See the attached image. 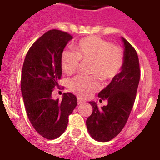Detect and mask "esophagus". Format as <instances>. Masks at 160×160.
<instances>
[{
	"mask_svg": "<svg viewBox=\"0 0 160 160\" xmlns=\"http://www.w3.org/2000/svg\"><path fill=\"white\" fill-rule=\"evenodd\" d=\"M84 102H85V101L80 99V98H78V104H82V103H84Z\"/></svg>",
	"mask_w": 160,
	"mask_h": 160,
	"instance_id": "esophagus-1",
	"label": "esophagus"
}]
</instances>
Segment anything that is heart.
Instances as JSON below:
<instances>
[{
    "mask_svg": "<svg viewBox=\"0 0 160 160\" xmlns=\"http://www.w3.org/2000/svg\"><path fill=\"white\" fill-rule=\"evenodd\" d=\"M75 49L76 52L65 50L61 57L62 69L68 75L78 70L80 60L92 63L90 74L98 76L105 81L114 78L122 70L124 58L121 49L98 37L83 38L76 45ZM97 76L74 78L70 82V90L79 97H90L100 89Z\"/></svg>",
    "mask_w": 160,
    "mask_h": 160,
    "instance_id": "obj_1",
    "label": "heart"
}]
</instances>
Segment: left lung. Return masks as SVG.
<instances>
[{
	"label": "left lung",
	"instance_id": "8db88e82",
	"mask_svg": "<svg viewBox=\"0 0 160 160\" xmlns=\"http://www.w3.org/2000/svg\"><path fill=\"white\" fill-rule=\"evenodd\" d=\"M123 43V66L106 88L98 96L108 102L107 106L98 107L95 102H90L93 112L87 119L89 134L98 142H107L117 136L124 128L135 102L140 70L138 54L128 41Z\"/></svg>",
	"mask_w": 160,
	"mask_h": 160
}]
</instances>
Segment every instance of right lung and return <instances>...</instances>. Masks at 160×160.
Returning a JSON list of instances; mask_svg holds the SVG:
<instances>
[{
  "instance_id": "obj_1",
  "label": "right lung",
  "mask_w": 160,
  "mask_h": 160,
  "mask_svg": "<svg viewBox=\"0 0 160 160\" xmlns=\"http://www.w3.org/2000/svg\"><path fill=\"white\" fill-rule=\"evenodd\" d=\"M72 38L58 29L48 31L32 44L23 63L21 89L26 114L37 132L47 139L62 135L78 104L71 93H64L62 101L52 98L62 76L61 57Z\"/></svg>"
}]
</instances>
